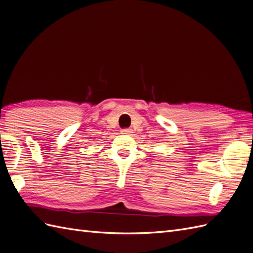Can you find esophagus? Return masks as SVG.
<instances>
[{
	"label": "esophagus",
	"instance_id": "34e87169",
	"mask_svg": "<svg viewBox=\"0 0 253 253\" xmlns=\"http://www.w3.org/2000/svg\"><path fill=\"white\" fill-rule=\"evenodd\" d=\"M121 132H122V134H131V133H133L132 128H123Z\"/></svg>",
	"mask_w": 253,
	"mask_h": 253
}]
</instances>
